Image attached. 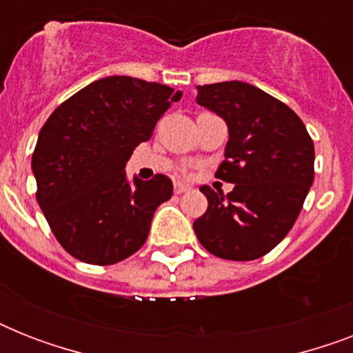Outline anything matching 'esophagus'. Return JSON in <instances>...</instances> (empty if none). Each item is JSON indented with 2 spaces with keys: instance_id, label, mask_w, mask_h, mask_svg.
Returning <instances> with one entry per match:
<instances>
[{
  "instance_id": "esophagus-1",
  "label": "esophagus",
  "mask_w": 353,
  "mask_h": 353,
  "mask_svg": "<svg viewBox=\"0 0 353 353\" xmlns=\"http://www.w3.org/2000/svg\"><path fill=\"white\" fill-rule=\"evenodd\" d=\"M190 185H187V183H179L177 181L176 185H174V192L176 194H183V192H188V190H190Z\"/></svg>"
}]
</instances>
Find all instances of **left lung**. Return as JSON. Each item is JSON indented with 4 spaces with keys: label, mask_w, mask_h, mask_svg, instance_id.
Masks as SVG:
<instances>
[{
    "label": "left lung",
    "mask_w": 353,
    "mask_h": 353,
    "mask_svg": "<svg viewBox=\"0 0 353 353\" xmlns=\"http://www.w3.org/2000/svg\"><path fill=\"white\" fill-rule=\"evenodd\" d=\"M196 101L227 122L225 161L216 177L234 188L227 196L199 188L209 209L194 221V232L214 256L256 260L301 214L315 174L313 141L291 108L245 82L198 85Z\"/></svg>",
    "instance_id": "obj_1"
}]
</instances>
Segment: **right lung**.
<instances>
[{"label":"right lung","instance_id":"1","mask_svg":"<svg viewBox=\"0 0 353 353\" xmlns=\"http://www.w3.org/2000/svg\"><path fill=\"white\" fill-rule=\"evenodd\" d=\"M181 95L157 82L106 77L47 119L32 154L36 199L71 256L112 265L143 247L155 209L174 187L163 174L133 177L132 185L124 166Z\"/></svg>","mask_w":353,"mask_h":353}]
</instances>
